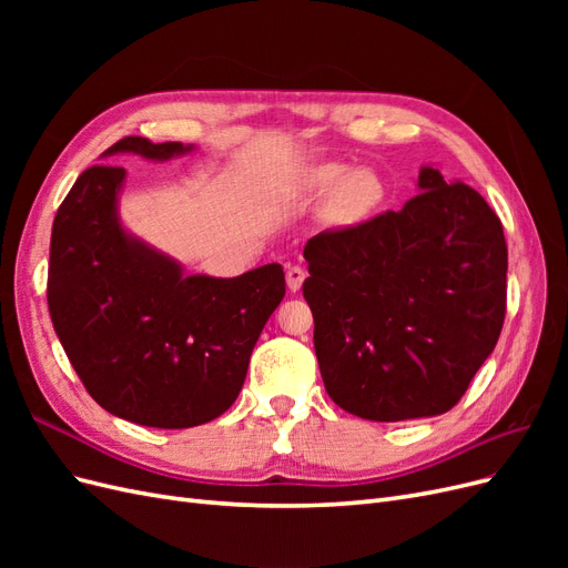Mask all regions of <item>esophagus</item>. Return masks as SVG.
<instances>
[{
    "instance_id": "34e87169",
    "label": "esophagus",
    "mask_w": 568,
    "mask_h": 568,
    "mask_svg": "<svg viewBox=\"0 0 568 568\" xmlns=\"http://www.w3.org/2000/svg\"><path fill=\"white\" fill-rule=\"evenodd\" d=\"M303 280H305V270L301 265H288L286 267V286H288V291H294V294H296V291L303 284Z\"/></svg>"
}]
</instances>
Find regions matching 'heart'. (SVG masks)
<instances>
[{
	"label": "heart",
	"mask_w": 568,
	"mask_h": 568,
	"mask_svg": "<svg viewBox=\"0 0 568 568\" xmlns=\"http://www.w3.org/2000/svg\"><path fill=\"white\" fill-rule=\"evenodd\" d=\"M346 168L336 163H326L315 168L311 173V186L317 192H324L334 183L337 184L324 205L326 220L336 222V225H353V222L367 217L376 205L384 199V182L374 170L357 168L351 170L346 179Z\"/></svg>",
	"instance_id": "b5f03b06"
}]
</instances>
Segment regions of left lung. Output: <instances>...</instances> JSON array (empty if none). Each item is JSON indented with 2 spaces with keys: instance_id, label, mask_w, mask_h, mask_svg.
<instances>
[{
  "instance_id": "obj_1",
  "label": "left lung",
  "mask_w": 568,
  "mask_h": 568,
  "mask_svg": "<svg viewBox=\"0 0 568 568\" xmlns=\"http://www.w3.org/2000/svg\"><path fill=\"white\" fill-rule=\"evenodd\" d=\"M303 255L322 382L341 409L403 422L459 403L507 311L503 222L476 189L426 165L403 211L324 230Z\"/></svg>"
}]
</instances>
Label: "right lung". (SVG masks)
Returning a JSON list of instances; mask_svg holds the SVG:
<instances>
[{
  "mask_svg": "<svg viewBox=\"0 0 568 568\" xmlns=\"http://www.w3.org/2000/svg\"><path fill=\"white\" fill-rule=\"evenodd\" d=\"M192 151L123 136L104 156L165 161ZM125 168L92 165L59 205L49 246L47 303L61 346L92 398L153 428L220 417L244 386L265 322L284 298L277 263L232 280L184 277L168 255L118 220Z\"/></svg>",
  "mask_w": 568,
  "mask_h": 568,
  "instance_id": "obj_1",
  "label": "right lung"
}]
</instances>
